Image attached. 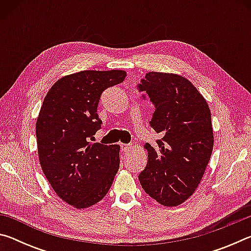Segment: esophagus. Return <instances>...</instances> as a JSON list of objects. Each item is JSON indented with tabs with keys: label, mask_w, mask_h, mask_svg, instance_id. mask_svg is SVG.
Returning a JSON list of instances; mask_svg holds the SVG:
<instances>
[{
	"label": "esophagus",
	"mask_w": 251,
	"mask_h": 251,
	"mask_svg": "<svg viewBox=\"0 0 251 251\" xmlns=\"http://www.w3.org/2000/svg\"><path fill=\"white\" fill-rule=\"evenodd\" d=\"M130 148V145L129 144H121V150L123 151H127Z\"/></svg>",
	"instance_id": "esophagus-1"
}]
</instances>
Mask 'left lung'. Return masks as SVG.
<instances>
[{
    "mask_svg": "<svg viewBox=\"0 0 251 251\" xmlns=\"http://www.w3.org/2000/svg\"><path fill=\"white\" fill-rule=\"evenodd\" d=\"M137 88L154 105L150 125L161 137L154 147L145 144L148 159L139 182L161 205H180L196 190L210 159V109L197 88L180 75L150 72Z\"/></svg>",
    "mask_w": 251,
    "mask_h": 251,
    "instance_id": "8db88e82",
    "label": "left lung"
}]
</instances>
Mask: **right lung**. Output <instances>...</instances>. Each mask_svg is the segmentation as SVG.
Segmentation results:
<instances>
[{
	"instance_id": "obj_1",
	"label": "right lung",
	"mask_w": 251,
	"mask_h": 251,
	"mask_svg": "<svg viewBox=\"0 0 251 251\" xmlns=\"http://www.w3.org/2000/svg\"><path fill=\"white\" fill-rule=\"evenodd\" d=\"M124 71H82L58 79L46 94L36 121L37 152L57 196L87 208L108 193L120 168L118 145L91 144L101 127V93L121 84Z\"/></svg>"
}]
</instances>
